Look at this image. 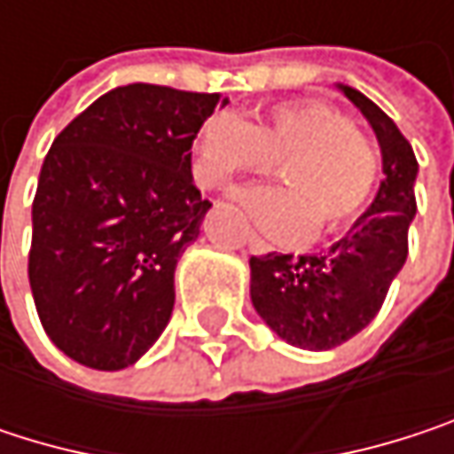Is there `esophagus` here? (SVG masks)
<instances>
[{"instance_id":"esophagus-1","label":"esophagus","mask_w":454,"mask_h":454,"mask_svg":"<svg viewBox=\"0 0 454 454\" xmlns=\"http://www.w3.org/2000/svg\"><path fill=\"white\" fill-rule=\"evenodd\" d=\"M247 247H249V252H254V254H265V252L270 249L257 233H247Z\"/></svg>"}]
</instances>
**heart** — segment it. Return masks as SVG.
<instances>
[{
    "mask_svg": "<svg viewBox=\"0 0 454 454\" xmlns=\"http://www.w3.org/2000/svg\"><path fill=\"white\" fill-rule=\"evenodd\" d=\"M278 173L281 189H244L236 202L270 239L300 244L336 233L363 213L376 181L379 152L349 118L317 99L270 107L247 126L231 113L210 115L194 138V176L223 189L236 176Z\"/></svg>",
    "mask_w": 454,
    "mask_h": 454,
    "instance_id": "1",
    "label": "heart"
}]
</instances>
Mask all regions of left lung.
<instances>
[{
  "label": "left lung",
  "mask_w": 454,
  "mask_h": 454,
  "mask_svg": "<svg viewBox=\"0 0 454 454\" xmlns=\"http://www.w3.org/2000/svg\"><path fill=\"white\" fill-rule=\"evenodd\" d=\"M339 89L379 138L384 181L376 200L347 236L320 254L268 252L249 260L257 316L286 344L313 352L344 344L376 317L408 260V228L415 218L418 160L410 141L365 94Z\"/></svg>",
  "instance_id": "8db88e82"
}]
</instances>
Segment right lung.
Instances as JSON below:
<instances>
[{
    "label": "right lung",
    "mask_w": 454,
    "mask_h": 454,
    "mask_svg": "<svg viewBox=\"0 0 454 454\" xmlns=\"http://www.w3.org/2000/svg\"><path fill=\"white\" fill-rule=\"evenodd\" d=\"M221 94L129 83L51 141L34 197L28 281L46 336L70 360L121 371L165 331L178 257L213 207L192 178Z\"/></svg>",
    "instance_id": "obj_1"
}]
</instances>
